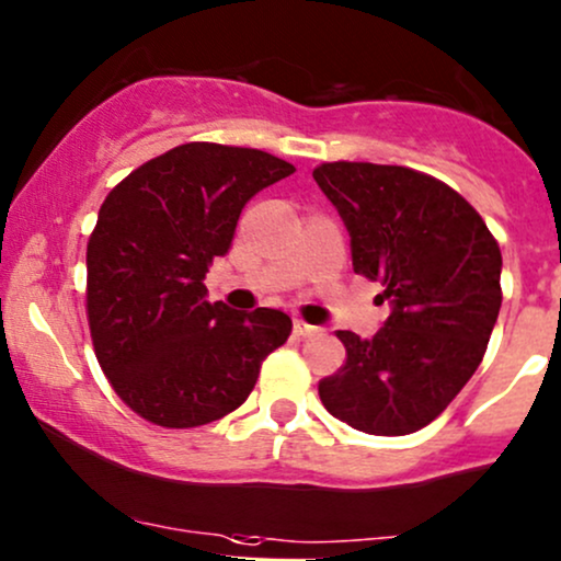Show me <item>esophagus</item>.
Segmentation results:
<instances>
[{
	"label": "esophagus",
	"instance_id": "esophagus-1",
	"mask_svg": "<svg viewBox=\"0 0 561 561\" xmlns=\"http://www.w3.org/2000/svg\"><path fill=\"white\" fill-rule=\"evenodd\" d=\"M293 330H295V335H300V337H311V335H317V332H322L317 328V324L304 322V319H295Z\"/></svg>",
	"mask_w": 561,
	"mask_h": 561
}]
</instances>
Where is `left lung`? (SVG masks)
Wrapping results in <instances>:
<instances>
[{
    "label": "left lung",
    "instance_id": "1",
    "mask_svg": "<svg viewBox=\"0 0 561 561\" xmlns=\"http://www.w3.org/2000/svg\"><path fill=\"white\" fill-rule=\"evenodd\" d=\"M313 181L341 215L356 274L391 313L341 330L346 365L319 380L330 415L375 436L428 426L469 383L501 311V248L458 191L397 164L328 162Z\"/></svg>",
    "mask_w": 561,
    "mask_h": 561
}]
</instances>
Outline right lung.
I'll use <instances>...</instances> for the list:
<instances>
[{
    "mask_svg": "<svg viewBox=\"0 0 561 561\" xmlns=\"http://www.w3.org/2000/svg\"><path fill=\"white\" fill-rule=\"evenodd\" d=\"M293 172L266 151L183 144L101 205L88 242L90 335L108 383L140 417L194 428L229 415L290 337L285 311L210 304L205 274L231 250L242 207Z\"/></svg>",
    "mask_w": 561,
    "mask_h": 561,
    "instance_id": "obj_1",
    "label": "right lung"
}]
</instances>
